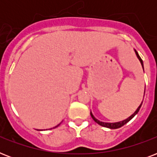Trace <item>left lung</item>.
Here are the masks:
<instances>
[{"mask_svg": "<svg viewBox=\"0 0 157 157\" xmlns=\"http://www.w3.org/2000/svg\"><path fill=\"white\" fill-rule=\"evenodd\" d=\"M135 51V54H136L137 57H138V59H139V61H140V63H141L142 64V67H143V68H144V62H143V60H142V59L140 58V56L139 55V54H138V52H137L136 50H134ZM144 94H145V91H144ZM142 103H143V102H142ZM142 103L140 105H139V107L137 108V110L134 112V114H132L131 116L129 117H128L127 119L124 120V121H119V122H115V123H107V122H103V121H98V120H97L95 118V117H94V115L92 114V112H90V115H91V117L93 118V120L94 121L97 123V124H98L99 125H101V126H103V127H106V128H109V129H118V128H121V126H123L124 124H125L127 123V122H129L130 120L133 118V117L135 116V115L139 112V109H140V107H141L142 106Z\"/></svg>", "mask_w": 157, "mask_h": 157, "instance_id": "1", "label": "left lung"}]
</instances>
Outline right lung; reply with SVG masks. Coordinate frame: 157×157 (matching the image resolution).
<instances>
[{
	"label": "right lung",
	"instance_id": "obj_1",
	"mask_svg": "<svg viewBox=\"0 0 157 157\" xmlns=\"http://www.w3.org/2000/svg\"><path fill=\"white\" fill-rule=\"evenodd\" d=\"M59 124H58V125H57V126H55V127H58L59 125ZM55 127H54V128H55Z\"/></svg>",
	"mask_w": 157,
	"mask_h": 157
}]
</instances>
